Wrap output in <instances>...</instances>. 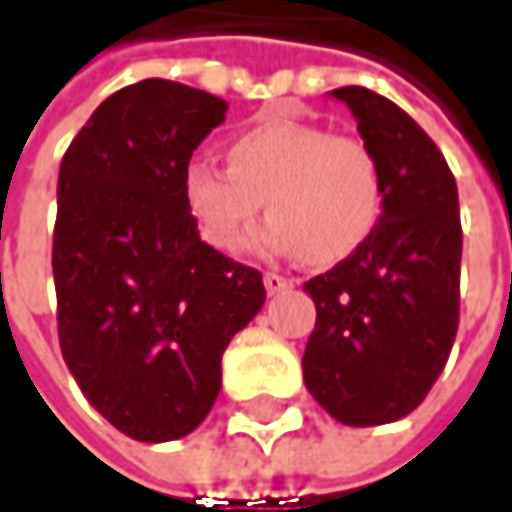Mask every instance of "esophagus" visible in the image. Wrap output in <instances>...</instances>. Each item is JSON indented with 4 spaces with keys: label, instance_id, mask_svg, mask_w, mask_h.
I'll return each instance as SVG.
<instances>
[{
    "label": "esophagus",
    "instance_id": "esophagus-1",
    "mask_svg": "<svg viewBox=\"0 0 512 512\" xmlns=\"http://www.w3.org/2000/svg\"><path fill=\"white\" fill-rule=\"evenodd\" d=\"M263 287H266L269 293H281V290L293 287V281H290L287 275H278V272H266V275H263Z\"/></svg>",
    "mask_w": 512,
    "mask_h": 512
}]
</instances>
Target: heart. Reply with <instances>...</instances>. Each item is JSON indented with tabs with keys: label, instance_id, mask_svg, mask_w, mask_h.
Wrapping results in <instances>:
<instances>
[{
	"label": "heart",
	"instance_id": "b5f03b06",
	"mask_svg": "<svg viewBox=\"0 0 512 512\" xmlns=\"http://www.w3.org/2000/svg\"><path fill=\"white\" fill-rule=\"evenodd\" d=\"M228 166L190 161L181 196L205 240L222 252L243 246L266 208L263 243L328 266L357 252L384 213V172L372 146L299 119H260L225 146Z\"/></svg>",
	"mask_w": 512,
	"mask_h": 512
}]
</instances>
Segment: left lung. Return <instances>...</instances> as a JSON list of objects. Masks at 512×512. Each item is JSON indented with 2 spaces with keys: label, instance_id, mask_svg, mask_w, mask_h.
<instances>
[{
  "label": "left lung",
  "instance_id": "8db88e82",
  "mask_svg": "<svg viewBox=\"0 0 512 512\" xmlns=\"http://www.w3.org/2000/svg\"><path fill=\"white\" fill-rule=\"evenodd\" d=\"M384 172L375 234L304 284L316 325L302 357L310 395L343 425L413 413L440 378L460 322L463 228L457 184L437 143L395 102L334 90Z\"/></svg>",
  "mask_w": 512,
  "mask_h": 512
}]
</instances>
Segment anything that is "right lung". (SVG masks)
Returning <instances> with one entry per match:
<instances>
[{"instance_id":"1","label":"right lung","mask_w":512,"mask_h":512,"mask_svg":"<svg viewBox=\"0 0 512 512\" xmlns=\"http://www.w3.org/2000/svg\"><path fill=\"white\" fill-rule=\"evenodd\" d=\"M225 108L205 90L146 78L108 96L61 161V354L131 440H178L202 425L222 351L266 299L263 275L208 246L181 196L184 166Z\"/></svg>"}]
</instances>
